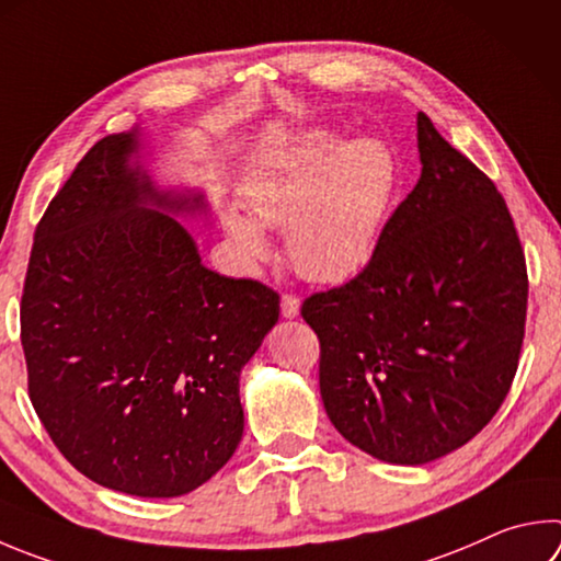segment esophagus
<instances>
[{
	"label": "esophagus",
	"instance_id": "esophagus-1",
	"mask_svg": "<svg viewBox=\"0 0 561 561\" xmlns=\"http://www.w3.org/2000/svg\"><path fill=\"white\" fill-rule=\"evenodd\" d=\"M299 313V297L297 294H282V316L284 319H294Z\"/></svg>",
	"mask_w": 561,
	"mask_h": 561
}]
</instances>
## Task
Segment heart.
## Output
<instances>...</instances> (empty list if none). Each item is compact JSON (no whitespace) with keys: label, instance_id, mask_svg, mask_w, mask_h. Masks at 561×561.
I'll use <instances>...</instances> for the list:
<instances>
[{"label":"heart","instance_id":"1","mask_svg":"<svg viewBox=\"0 0 561 561\" xmlns=\"http://www.w3.org/2000/svg\"><path fill=\"white\" fill-rule=\"evenodd\" d=\"M392 193L394 159L380 141L360 139L341 149V139L329 131H311L252 183L245 203L264 228L287 230L294 270L333 284L370 262ZM256 224L226 213L228 236L245 260L270 254Z\"/></svg>","mask_w":561,"mask_h":561}]
</instances>
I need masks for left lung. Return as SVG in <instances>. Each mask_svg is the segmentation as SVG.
I'll list each match as a JSON object with an SVG mask.
<instances>
[{"label":"left lung","instance_id":"1","mask_svg":"<svg viewBox=\"0 0 561 561\" xmlns=\"http://www.w3.org/2000/svg\"><path fill=\"white\" fill-rule=\"evenodd\" d=\"M422 176L370 262L304 299L319 335L325 414L387 463L420 466L471 442L501 410L520 360L527 264L507 203L416 115Z\"/></svg>","mask_w":561,"mask_h":561}]
</instances>
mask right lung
Here are the masks:
<instances>
[{
  "label": "right lung",
  "instance_id": "1",
  "mask_svg": "<svg viewBox=\"0 0 561 561\" xmlns=\"http://www.w3.org/2000/svg\"><path fill=\"white\" fill-rule=\"evenodd\" d=\"M137 131L78 161L38 220L22 294L28 400L70 466L139 497L191 493L242 439L240 370L279 294L201 264L188 230L129 167Z\"/></svg>",
  "mask_w": 561,
  "mask_h": 561
}]
</instances>
